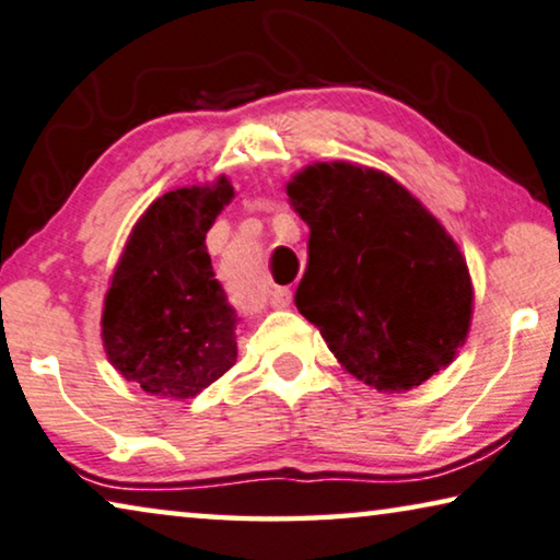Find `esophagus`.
<instances>
[{"label":"esophagus","mask_w":560,"mask_h":560,"mask_svg":"<svg viewBox=\"0 0 560 560\" xmlns=\"http://www.w3.org/2000/svg\"><path fill=\"white\" fill-rule=\"evenodd\" d=\"M292 303V290L290 288H272L270 290V305L272 307H288Z\"/></svg>","instance_id":"1"}]
</instances>
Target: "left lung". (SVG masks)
<instances>
[{
    "mask_svg": "<svg viewBox=\"0 0 560 560\" xmlns=\"http://www.w3.org/2000/svg\"><path fill=\"white\" fill-rule=\"evenodd\" d=\"M307 222L300 315L340 365L383 393L451 365L472 315L468 265L445 228L381 170L315 162L288 183Z\"/></svg>",
    "mask_w": 560,
    "mask_h": 560,
    "instance_id": "obj_1",
    "label": "left lung"
}]
</instances>
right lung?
<instances>
[{"label":"right lung","mask_w":560,"mask_h":560,"mask_svg":"<svg viewBox=\"0 0 560 560\" xmlns=\"http://www.w3.org/2000/svg\"><path fill=\"white\" fill-rule=\"evenodd\" d=\"M235 197L228 177L170 190L137 220L102 313L109 363L144 393L192 398L237 360V313L205 235Z\"/></svg>","instance_id":"right-lung-1"}]
</instances>
